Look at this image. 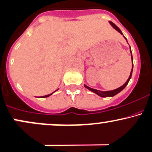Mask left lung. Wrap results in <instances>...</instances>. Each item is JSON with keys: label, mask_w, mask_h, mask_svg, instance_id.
Listing matches in <instances>:
<instances>
[{"label": "left lung", "mask_w": 152, "mask_h": 152, "mask_svg": "<svg viewBox=\"0 0 152 152\" xmlns=\"http://www.w3.org/2000/svg\"><path fill=\"white\" fill-rule=\"evenodd\" d=\"M109 23H110V24L111 26H113V27L115 29L117 30V31H118V32L121 33V34H123H123L122 31H121V30L119 28H118V26H117L116 25L114 24V23H113V22H112V21H109ZM123 37H124L125 39H126V41H127V39H126V38L125 37V36H123ZM130 49H131V47H130ZM130 51H131V60H132V69H131V73H130V76H129V77H128V80H127V81H126V82L123 85V86H121V87L118 88V89H114V90H111V91H100V90H97V89H92V88H90L89 86H86V85H85V84H84V87L86 88V89H89V91H92V92L95 93V94H96L99 95V96H101V97H112V96H114L115 95L118 94V93L121 92V91H122V90L124 89V88L126 87V86H127V84H128V82H129L130 79H131V76H132L133 68V56H132V52H131V50H130Z\"/></svg>", "instance_id": "left-lung-1"}]
</instances>
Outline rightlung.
Listing matches in <instances>:
<instances>
[{"label": "right lung", "mask_w": 152, "mask_h": 152, "mask_svg": "<svg viewBox=\"0 0 152 152\" xmlns=\"http://www.w3.org/2000/svg\"><path fill=\"white\" fill-rule=\"evenodd\" d=\"M58 89H58L57 90H56V91H53V93H51V94H50L45 95V96H39H39H38V97H39V98H45V97H48V96H50V95H52V94H53V93H54V92H56V91H58Z\"/></svg>", "instance_id": "1"}]
</instances>
